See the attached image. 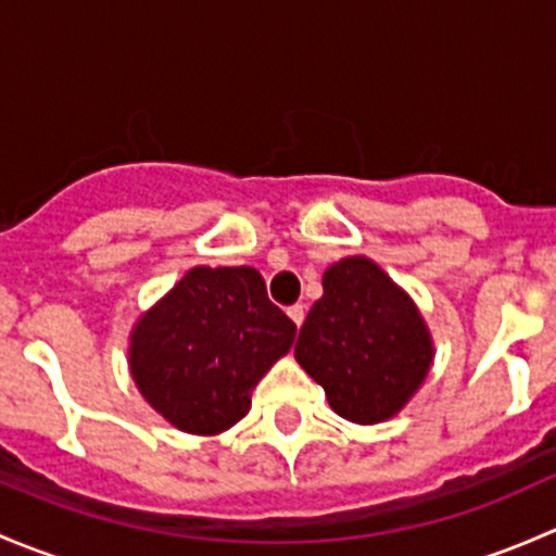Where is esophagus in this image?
<instances>
[{
    "instance_id": "34e87169",
    "label": "esophagus",
    "mask_w": 556,
    "mask_h": 556,
    "mask_svg": "<svg viewBox=\"0 0 556 556\" xmlns=\"http://www.w3.org/2000/svg\"><path fill=\"white\" fill-rule=\"evenodd\" d=\"M288 314H290V319H293V323H295V325H299V328H301V325H304V317H306L304 306H301V304L290 306V309H288Z\"/></svg>"
}]
</instances>
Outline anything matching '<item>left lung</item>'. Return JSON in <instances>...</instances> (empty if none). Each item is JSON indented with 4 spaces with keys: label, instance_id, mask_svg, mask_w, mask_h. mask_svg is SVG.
I'll list each match as a JSON object with an SVG mask.
<instances>
[{
    "label": "left lung",
    "instance_id": "left-lung-1",
    "mask_svg": "<svg viewBox=\"0 0 556 556\" xmlns=\"http://www.w3.org/2000/svg\"><path fill=\"white\" fill-rule=\"evenodd\" d=\"M295 361L339 417L377 425L395 417L425 382L433 341L414 301L377 263L352 255L325 271Z\"/></svg>",
    "mask_w": 556,
    "mask_h": 556
}]
</instances>
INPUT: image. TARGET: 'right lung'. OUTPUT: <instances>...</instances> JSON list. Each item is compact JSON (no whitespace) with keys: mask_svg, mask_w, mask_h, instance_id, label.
<instances>
[{"mask_svg":"<svg viewBox=\"0 0 556 556\" xmlns=\"http://www.w3.org/2000/svg\"><path fill=\"white\" fill-rule=\"evenodd\" d=\"M295 323L250 266H195L137 319L128 366L174 428L217 435L250 412L263 374L293 346Z\"/></svg>","mask_w":556,"mask_h":556,"instance_id":"obj_1","label":"right lung"}]
</instances>
